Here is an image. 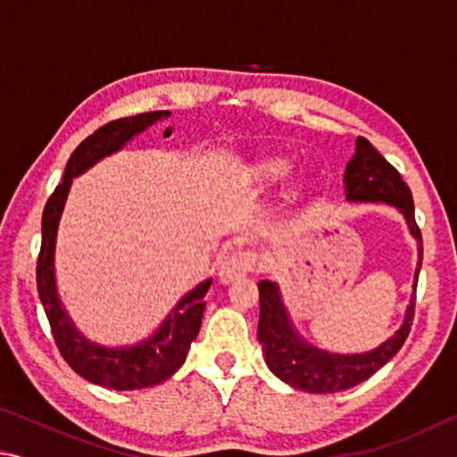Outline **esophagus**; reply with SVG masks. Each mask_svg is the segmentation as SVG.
Returning a JSON list of instances; mask_svg holds the SVG:
<instances>
[{"mask_svg":"<svg viewBox=\"0 0 457 457\" xmlns=\"http://www.w3.org/2000/svg\"><path fill=\"white\" fill-rule=\"evenodd\" d=\"M256 266H258V258L252 250H236L223 260V264L220 268V280L231 282L236 280V278L256 270Z\"/></svg>","mask_w":457,"mask_h":457,"instance_id":"esophagus-1","label":"esophagus"}]
</instances>
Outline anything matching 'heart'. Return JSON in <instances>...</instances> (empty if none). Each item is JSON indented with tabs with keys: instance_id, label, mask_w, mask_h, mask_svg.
<instances>
[{
	"instance_id": "b5f03b06",
	"label": "heart",
	"mask_w": 457,
	"mask_h": 457,
	"mask_svg": "<svg viewBox=\"0 0 457 457\" xmlns=\"http://www.w3.org/2000/svg\"><path fill=\"white\" fill-rule=\"evenodd\" d=\"M286 171V163L284 161H268L260 167V173L266 175V177H276V175H282Z\"/></svg>"
}]
</instances>
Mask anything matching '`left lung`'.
Here are the masks:
<instances>
[{"label":"left lung","mask_w":457,"mask_h":457,"mask_svg":"<svg viewBox=\"0 0 457 457\" xmlns=\"http://www.w3.org/2000/svg\"><path fill=\"white\" fill-rule=\"evenodd\" d=\"M345 183L346 199L349 201H385V204L395 205L403 212L409 229H411V234L417 237V244H420V266H417L415 272L417 280L423 260V239L421 229L415 221L411 189L403 181V177L365 137H359L357 153L346 165ZM258 338L262 349H264L268 367L282 381L308 393H338L362 383L370 375H375L386 361L395 357L413 327L415 294L411 304H409L403 327L378 349L365 354H330L308 346L290 328V320L286 316L276 284L262 280L258 284Z\"/></svg>","instance_id":"8db88e82"}]
</instances>
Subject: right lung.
I'll use <instances>...</instances> for the list:
<instances>
[{"mask_svg":"<svg viewBox=\"0 0 457 457\" xmlns=\"http://www.w3.org/2000/svg\"><path fill=\"white\" fill-rule=\"evenodd\" d=\"M167 114L169 112L163 111H151L135 114V117L111 120L84 138L68 159L64 179L56 185V189L46 201L42 213V245L40 253H37L36 282L46 316H48L54 343H56L60 354L76 373L92 383L114 391H133L153 386L165 381L183 365L193 338L199 332L201 316H204L205 308L204 296L212 280L199 284L195 290L189 292L177 304L173 314L165 320L157 335L145 340L143 345L117 351L103 349V346L90 345L87 338H82L74 330L66 312L62 311L56 296V284H54V242H56L58 220L68 189H71L72 177L87 171L98 159L119 151L130 137L141 133L154 120L167 117ZM169 135H171V130H165V137Z\"/></svg>","mask_w":457,"mask_h":457,"instance_id":"1","label":"right lung"}]
</instances>
